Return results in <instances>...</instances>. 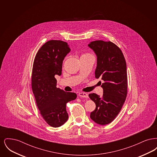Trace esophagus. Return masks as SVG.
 Wrapping results in <instances>:
<instances>
[{
	"mask_svg": "<svg viewBox=\"0 0 157 157\" xmlns=\"http://www.w3.org/2000/svg\"><path fill=\"white\" fill-rule=\"evenodd\" d=\"M79 96L83 98H88V95L87 93L85 92H79Z\"/></svg>",
	"mask_w": 157,
	"mask_h": 157,
	"instance_id": "obj_1",
	"label": "esophagus"
}]
</instances>
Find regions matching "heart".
<instances>
[{"label": "heart", "instance_id": "obj_1", "mask_svg": "<svg viewBox=\"0 0 157 157\" xmlns=\"http://www.w3.org/2000/svg\"><path fill=\"white\" fill-rule=\"evenodd\" d=\"M87 56H94L90 52H85L82 53L81 58L82 57H87Z\"/></svg>", "mask_w": 157, "mask_h": 157}]
</instances>
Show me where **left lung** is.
I'll return each mask as SVG.
<instances>
[{
	"instance_id": "obj_1",
	"label": "left lung",
	"mask_w": 157,
	"mask_h": 157,
	"mask_svg": "<svg viewBox=\"0 0 157 157\" xmlns=\"http://www.w3.org/2000/svg\"><path fill=\"white\" fill-rule=\"evenodd\" d=\"M97 56L95 77L104 81L103 95L99 97L90 94L95 103V109L90 117L99 125H106L115 120L124 104L128 93L127 65L123 53L112 42L96 40L88 45Z\"/></svg>"
}]
</instances>
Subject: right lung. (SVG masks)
Returning <instances> with one entry per match:
<instances>
[{"instance_id": "1", "label": "right lung", "mask_w": 157, "mask_h": 157, "mask_svg": "<svg viewBox=\"0 0 157 157\" xmlns=\"http://www.w3.org/2000/svg\"><path fill=\"white\" fill-rule=\"evenodd\" d=\"M70 51L62 40H51L39 49L33 61L31 85L39 112L46 123L57 128L68 119L67 103L76 98L74 92L56 87L55 75H60L63 60Z\"/></svg>"}]
</instances>
